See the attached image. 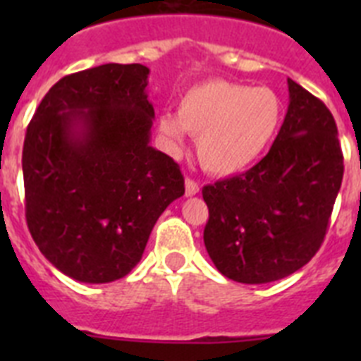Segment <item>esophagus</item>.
<instances>
[{"mask_svg": "<svg viewBox=\"0 0 361 361\" xmlns=\"http://www.w3.org/2000/svg\"><path fill=\"white\" fill-rule=\"evenodd\" d=\"M200 191V186L197 180H193V178H186V195L188 197H193L197 195Z\"/></svg>", "mask_w": 361, "mask_h": 361, "instance_id": "1", "label": "esophagus"}]
</instances>
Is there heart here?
Instances as JSON below:
<instances>
[{
  "mask_svg": "<svg viewBox=\"0 0 361 361\" xmlns=\"http://www.w3.org/2000/svg\"><path fill=\"white\" fill-rule=\"evenodd\" d=\"M282 99L267 86L209 79L178 99L177 116L162 114L159 132L166 141L195 135L200 166L213 175L250 168L271 146L282 123Z\"/></svg>",
  "mask_w": 361,
  "mask_h": 361,
  "instance_id": "1",
  "label": "heart"
}]
</instances>
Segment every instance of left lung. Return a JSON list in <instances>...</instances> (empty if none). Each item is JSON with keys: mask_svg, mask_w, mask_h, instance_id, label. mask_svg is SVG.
I'll use <instances>...</instances> for the list:
<instances>
[{"mask_svg": "<svg viewBox=\"0 0 361 361\" xmlns=\"http://www.w3.org/2000/svg\"><path fill=\"white\" fill-rule=\"evenodd\" d=\"M288 85V114L266 157L202 188L204 245L235 282H275L304 267L320 250L342 186L333 114L298 82Z\"/></svg>", "mask_w": 361, "mask_h": 361, "instance_id": "1", "label": "left lung"}]
</instances>
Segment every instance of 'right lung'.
Here are the masks:
<instances>
[{
  "label": "right lung",
  "instance_id": "right-lung-1",
  "mask_svg": "<svg viewBox=\"0 0 361 361\" xmlns=\"http://www.w3.org/2000/svg\"><path fill=\"white\" fill-rule=\"evenodd\" d=\"M145 65L70 73L47 92L23 145L25 216L66 276L106 283L139 264L153 226L184 195L177 162L149 146Z\"/></svg>",
  "mask_w": 361,
  "mask_h": 361
}]
</instances>
